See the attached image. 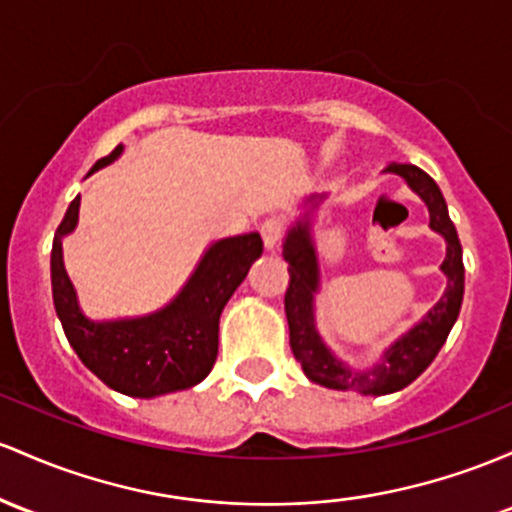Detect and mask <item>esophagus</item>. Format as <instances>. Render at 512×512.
<instances>
[{
	"label": "esophagus",
	"instance_id": "obj_1",
	"mask_svg": "<svg viewBox=\"0 0 512 512\" xmlns=\"http://www.w3.org/2000/svg\"><path fill=\"white\" fill-rule=\"evenodd\" d=\"M260 235L267 250H274V247L282 243L284 238V223L274 221V218H267V221L260 226Z\"/></svg>",
	"mask_w": 512,
	"mask_h": 512
}]
</instances>
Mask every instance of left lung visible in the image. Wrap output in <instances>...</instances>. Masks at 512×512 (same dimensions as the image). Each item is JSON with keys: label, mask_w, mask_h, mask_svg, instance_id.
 Returning a JSON list of instances; mask_svg holds the SVG:
<instances>
[{"label": "left lung", "mask_w": 512, "mask_h": 512, "mask_svg": "<svg viewBox=\"0 0 512 512\" xmlns=\"http://www.w3.org/2000/svg\"><path fill=\"white\" fill-rule=\"evenodd\" d=\"M386 172L398 174L408 182L430 211V228L440 233L447 243V255L442 262V272L447 277V289L442 299L425 313L418 325H413L403 338H398L389 350L384 352L379 364L369 369H355L340 362L333 352L325 347L316 330V313H313V299L318 294L320 272L316 245L311 238V221L303 218L291 226L284 240V260L289 262V289L284 296V311L289 320V342L291 352L299 359L303 374L325 389L338 391H359L364 396H384L406 389L411 381L418 379L437 357L440 347L445 345L449 330L459 316L464 296V262L462 245H459L457 228L449 221L445 196L428 172L415 165H398L391 162ZM323 199V196H318ZM308 201H316L311 196ZM318 204V201H316Z\"/></svg>", "instance_id": "8db88e82"}]
</instances>
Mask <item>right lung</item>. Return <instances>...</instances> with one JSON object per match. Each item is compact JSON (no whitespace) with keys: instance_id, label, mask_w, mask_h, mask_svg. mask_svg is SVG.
<instances>
[{"instance_id":"right-lung-1","label":"right lung","mask_w":512,"mask_h":512,"mask_svg":"<svg viewBox=\"0 0 512 512\" xmlns=\"http://www.w3.org/2000/svg\"><path fill=\"white\" fill-rule=\"evenodd\" d=\"M123 153L101 157L89 174ZM87 174V177H89ZM80 218V196L67 206L50 252V282L60 323L84 367L114 391L133 398L192 389L213 369L218 355V318L247 269L262 255L257 233L235 235L213 243L184 289L160 311L140 318L89 320L80 311L75 286L63 265V238Z\"/></svg>"}]
</instances>
